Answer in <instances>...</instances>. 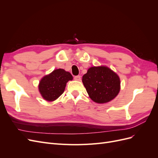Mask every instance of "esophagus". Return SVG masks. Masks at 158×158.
Segmentation results:
<instances>
[{"label":"esophagus","instance_id":"1","mask_svg":"<svg viewBox=\"0 0 158 158\" xmlns=\"http://www.w3.org/2000/svg\"><path fill=\"white\" fill-rule=\"evenodd\" d=\"M74 80H76V81H80L81 80V76H74Z\"/></svg>","mask_w":158,"mask_h":158}]
</instances>
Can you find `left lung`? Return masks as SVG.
<instances>
[{
    "label": "left lung",
    "mask_w": 158,
    "mask_h": 158,
    "mask_svg": "<svg viewBox=\"0 0 158 158\" xmlns=\"http://www.w3.org/2000/svg\"><path fill=\"white\" fill-rule=\"evenodd\" d=\"M82 82L91 99L98 103H106L120 92L119 76L106 66H92L82 77Z\"/></svg>",
    "instance_id": "obj_1"
}]
</instances>
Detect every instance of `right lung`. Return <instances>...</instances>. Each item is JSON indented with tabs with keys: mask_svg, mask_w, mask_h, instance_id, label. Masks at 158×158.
Listing matches in <instances>:
<instances>
[{
	"mask_svg": "<svg viewBox=\"0 0 158 158\" xmlns=\"http://www.w3.org/2000/svg\"><path fill=\"white\" fill-rule=\"evenodd\" d=\"M73 79L69 72L62 69L54 70L40 80L38 85L40 93L46 101L53 102L63 94L66 83Z\"/></svg>",
	"mask_w": 158,
	"mask_h": 158,
	"instance_id": "add662e5",
	"label": "right lung"
}]
</instances>
